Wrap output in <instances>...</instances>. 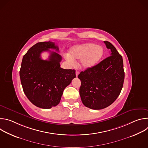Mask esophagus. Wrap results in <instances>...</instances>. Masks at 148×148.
Masks as SVG:
<instances>
[{
  "mask_svg": "<svg viewBox=\"0 0 148 148\" xmlns=\"http://www.w3.org/2000/svg\"><path fill=\"white\" fill-rule=\"evenodd\" d=\"M75 74H76V77H77L78 75V74H79V72L78 71H76V73H75Z\"/></svg>",
  "mask_w": 148,
  "mask_h": 148,
  "instance_id": "1",
  "label": "esophagus"
}]
</instances>
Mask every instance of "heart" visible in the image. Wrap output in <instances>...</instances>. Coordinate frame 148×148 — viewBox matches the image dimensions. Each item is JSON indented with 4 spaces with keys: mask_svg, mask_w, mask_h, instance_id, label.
I'll list each match as a JSON object with an SVG mask.
<instances>
[{
    "mask_svg": "<svg viewBox=\"0 0 148 148\" xmlns=\"http://www.w3.org/2000/svg\"><path fill=\"white\" fill-rule=\"evenodd\" d=\"M103 55L102 46L94 43H88L78 45L71 48L69 54L66 55V60L70 63L74 59H80V66L85 69L92 68L101 60Z\"/></svg>",
    "mask_w": 148,
    "mask_h": 148,
    "instance_id": "b5f03b06",
    "label": "heart"
}]
</instances>
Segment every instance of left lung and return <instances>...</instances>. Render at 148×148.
<instances>
[{
	"label": "left lung",
	"mask_w": 148,
	"mask_h": 148,
	"mask_svg": "<svg viewBox=\"0 0 148 148\" xmlns=\"http://www.w3.org/2000/svg\"><path fill=\"white\" fill-rule=\"evenodd\" d=\"M110 56L92 68L81 71L79 95L83 104L92 110H101L111 105L122 90L125 73L123 60L116 48L104 41Z\"/></svg>",
	"instance_id": "8db88e82"
}]
</instances>
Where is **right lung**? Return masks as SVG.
<instances>
[{"mask_svg": "<svg viewBox=\"0 0 148 148\" xmlns=\"http://www.w3.org/2000/svg\"><path fill=\"white\" fill-rule=\"evenodd\" d=\"M58 51L52 41L40 42L33 46L24 55L20 70L23 91L36 107L50 109L60 102L63 91L75 78V70L60 67L61 56L49 49ZM43 51H49V60L41 58Z\"/></svg>", "mask_w": 148, "mask_h": 148, "instance_id": "add662e5", "label": "right lung"}]
</instances>
